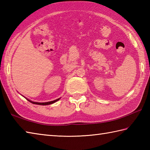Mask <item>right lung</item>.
Here are the masks:
<instances>
[{
	"mask_svg": "<svg viewBox=\"0 0 150 150\" xmlns=\"http://www.w3.org/2000/svg\"><path fill=\"white\" fill-rule=\"evenodd\" d=\"M27 99V98H26ZM60 99V98H57V99H56V100H53V101H50V102H47V103H36V102H32V101H31V100H28V99H27L28 101H30V103H33V104H39V105H49V104H53V103H55V102H57V100H59Z\"/></svg>",
	"mask_w": 150,
	"mask_h": 150,
	"instance_id": "add662e5",
	"label": "right lung"
}]
</instances>
